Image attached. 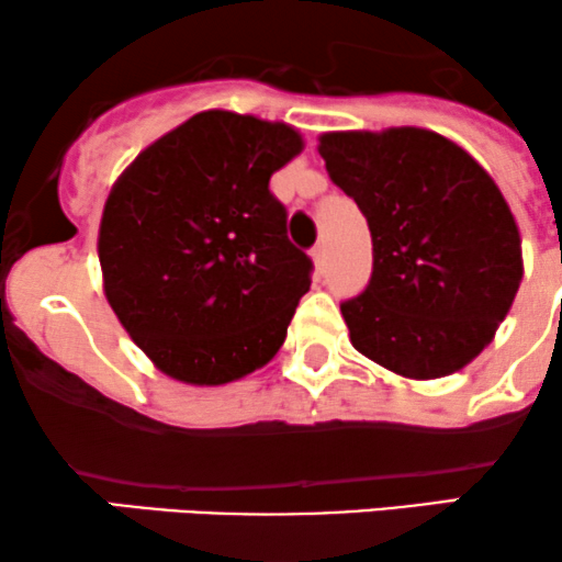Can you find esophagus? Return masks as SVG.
<instances>
[{
  "instance_id": "obj_1",
  "label": "esophagus",
  "mask_w": 562,
  "mask_h": 562,
  "mask_svg": "<svg viewBox=\"0 0 562 562\" xmlns=\"http://www.w3.org/2000/svg\"><path fill=\"white\" fill-rule=\"evenodd\" d=\"M311 255H313L315 265H318V268H324V265H326V255H329V249H326V244L321 241V244H315V247L311 249Z\"/></svg>"
}]
</instances>
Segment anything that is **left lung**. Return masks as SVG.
Listing matches in <instances>:
<instances>
[{
	"mask_svg": "<svg viewBox=\"0 0 562 562\" xmlns=\"http://www.w3.org/2000/svg\"><path fill=\"white\" fill-rule=\"evenodd\" d=\"M318 150L374 247L366 289L339 305L352 348L412 380L468 366L522 279L520 233L496 182L430 130L329 132Z\"/></svg>",
	"mask_w": 562,
	"mask_h": 562,
	"instance_id": "8db88e82",
	"label": "left lung"
}]
</instances>
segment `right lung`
Segmentation results:
<instances>
[{
    "label": "right lung",
    "mask_w": 562,
    "mask_h": 562,
    "mask_svg": "<svg viewBox=\"0 0 562 562\" xmlns=\"http://www.w3.org/2000/svg\"><path fill=\"white\" fill-rule=\"evenodd\" d=\"M300 150L286 124L204 111L116 180L98 238L105 297L164 374L225 384L279 352L313 260L270 178Z\"/></svg>",
    "instance_id": "right-lung-1"
}]
</instances>
